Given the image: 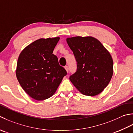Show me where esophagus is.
Listing matches in <instances>:
<instances>
[{"label": "esophagus", "mask_w": 133, "mask_h": 133, "mask_svg": "<svg viewBox=\"0 0 133 133\" xmlns=\"http://www.w3.org/2000/svg\"><path fill=\"white\" fill-rule=\"evenodd\" d=\"M65 69H66V72L68 73V72H69V67L68 66H65Z\"/></svg>", "instance_id": "1"}]
</instances>
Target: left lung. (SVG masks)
<instances>
[{
	"mask_svg": "<svg viewBox=\"0 0 133 133\" xmlns=\"http://www.w3.org/2000/svg\"><path fill=\"white\" fill-rule=\"evenodd\" d=\"M66 42L77 62V70L69 80L82 94L95 96L108 85L113 75L110 53L92 37L68 38Z\"/></svg>",
	"mask_w": 133,
	"mask_h": 133,
	"instance_id": "left-lung-1",
	"label": "left lung"
}]
</instances>
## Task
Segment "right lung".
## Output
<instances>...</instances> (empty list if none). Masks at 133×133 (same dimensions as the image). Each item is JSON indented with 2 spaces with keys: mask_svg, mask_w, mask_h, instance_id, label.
Listing matches in <instances>:
<instances>
[{
  "mask_svg": "<svg viewBox=\"0 0 133 133\" xmlns=\"http://www.w3.org/2000/svg\"><path fill=\"white\" fill-rule=\"evenodd\" d=\"M59 39L41 38L25 48L18 59L16 75L22 88L37 101L49 98L55 93L67 72L53 54Z\"/></svg>",
  "mask_w": 133,
  "mask_h": 133,
  "instance_id": "right-lung-1",
  "label": "right lung"
}]
</instances>
